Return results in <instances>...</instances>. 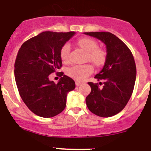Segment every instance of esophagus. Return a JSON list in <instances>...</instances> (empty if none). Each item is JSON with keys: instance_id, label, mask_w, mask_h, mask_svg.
<instances>
[{"instance_id": "obj_1", "label": "esophagus", "mask_w": 151, "mask_h": 151, "mask_svg": "<svg viewBox=\"0 0 151 151\" xmlns=\"http://www.w3.org/2000/svg\"><path fill=\"white\" fill-rule=\"evenodd\" d=\"M81 84V82L80 81H76V86H79V85Z\"/></svg>"}]
</instances>
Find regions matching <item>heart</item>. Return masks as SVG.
I'll return each mask as SVG.
<instances>
[{
  "instance_id": "heart-1",
  "label": "heart",
  "mask_w": 151,
  "mask_h": 151,
  "mask_svg": "<svg viewBox=\"0 0 151 151\" xmlns=\"http://www.w3.org/2000/svg\"><path fill=\"white\" fill-rule=\"evenodd\" d=\"M77 44L81 48L86 52V60H89L97 67H101L106 60V53L103 49L98 48V43L88 37H83L78 40ZM70 47L69 44L64 45L60 50V58L65 63L69 62V53ZM93 68L91 65H76L68 70L67 73L77 81H83L92 73Z\"/></svg>"
}]
</instances>
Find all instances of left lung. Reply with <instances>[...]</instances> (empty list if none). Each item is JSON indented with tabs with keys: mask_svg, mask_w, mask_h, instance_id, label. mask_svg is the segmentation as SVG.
I'll list each match as a JSON object with an SVG mask.
<instances>
[{
	"mask_svg": "<svg viewBox=\"0 0 151 151\" xmlns=\"http://www.w3.org/2000/svg\"><path fill=\"white\" fill-rule=\"evenodd\" d=\"M105 44L106 60L95 78L104 80V86L89 82L91 92L86 104L91 112L109 117L121 111L129 101L135 84L137 69L131 50L121 40L109 32H85ZM100 84L101 82H100Z\"/></svg>",
	"mask_w": 151,
	"mask_h": 151,
	"instance_id": "1",
	"label": "left lung"
}]
</instances>
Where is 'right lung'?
I'll use <instances>...</instances> for the list:
<instances>
[{"instance_id": "right-lung-1", "label": "right lung", "mask_w": 151, "mask_h": 151, "mask_svg": "<svg viewBox=\"0 0 151 151\" xmlns=\"http://www.w3.org/2000/svg\"><path fill=\"white\" fill-rule=\"evenodd\" d=\"M75 34L45 31L25 42L19 50L14 63L16 84L27 107L40 117L62 112L68 93L75 89V81L63 73L57 83L49 79L62 67L61 48Z\"/></svg>"}]
</instances>
